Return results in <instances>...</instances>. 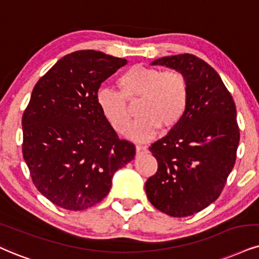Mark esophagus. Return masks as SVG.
I'll return each mask as SVG.
<instances>
[{"label": "esophagus", "instance_id": "34e87169", "mask_svg": "<svg viewBox=\"0 0 259 259\" xmlns=\"http://www.w3.org/2000/svg\"><path fill=\"white\" fill-rule=\"evenodd\" d=\"M136 152H137V156H142V155H144V154H146V152H148V149H146L145 146H143V145H137L136 146Z\"/></svg>", "mask_w": 259, "mask_h": 259}]
</instances>
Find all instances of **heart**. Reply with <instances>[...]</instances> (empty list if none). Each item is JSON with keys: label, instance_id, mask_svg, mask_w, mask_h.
I'll list each match as a JSON object with an SVG mask.
<instances>
[{"label": "heart", "instance_id": "b5f03b06", "mask_svg": "<svg viewBox=\"0 0 259 259\" xmlns=\"http://www.w3.org/2000/svg\"><path fill=\"white\" fill-rule=\"evenodd\" d=\"M119 92L101 89L96 96L98 109L117 135H123L131 121L128 103L139 101L140 116L127 136L146 142L157 135L159 127L170 130L183 120L188 105V82L177 69L162 71L157 67L135 65L121 73L116 80Z\"/></svg>", "mask_w": 259, "mask_h": 259}]
</instances>
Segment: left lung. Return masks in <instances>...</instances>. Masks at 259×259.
<instances>
[{"label": "left lung", "instance_id": "8db88e82", "mask_svg": "<svg viewBox=\"0 0 259 259\" xmlns=\"http://www.w3.org/2000/svg\"><path fill=\"white\" fill-rule=\"evenodd\" d=\"M152 65L184 73L190 96L183 120L149 148L158 168L145 192L159 211L186 218L215 202L227 183L240 140L237 108L218 72L199 57L181 54Z\"/></svg>", "mask_w": 259, "mask_h": 259}]
</instances>
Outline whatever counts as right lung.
Returning a JSON list of instances; mask_svg holds the SVG:
<instances>
[{
    "instance_id": "right-lung-1",
    "label": "right lung",
    "mask_w": 259,
    "mask_h": 259,
    "mask_svg": "<svg viewBox=\"0 0 259 259\" xmlns=\"http://www.w3.org/2000/svg\"><path fill=\"white\" fill-rule=\"evenodd\" d=\"M127 60L78 50L59 60L32 91L22 114V155L37 190L55 205L80 211L103 200L111 178L136 156L98 109L105 79Z\"/></svg>"
}]
</instances>
